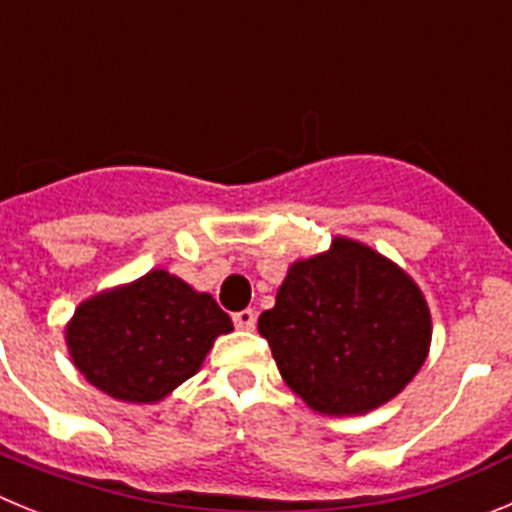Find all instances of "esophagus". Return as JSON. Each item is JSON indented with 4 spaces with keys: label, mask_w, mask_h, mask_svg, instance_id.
Instances as JSON below:
<instances>
[{
    "label": "esophagus",
    "mask_w": 512,
    "mask_h": 512,
    "mask_svg": "<svg viewBox=\"0 0 512 512\" xmlns=\"http://www.w3.org/2000/svg\"><path fill=\"white\" fill-rule=\"evenodd\" d=\"M233 323H235V328L253 330V328H256V310H251V307H246V310L235 312V315H233Z\"/></svg>",
    "instance_id": "1"
}]
</instances>
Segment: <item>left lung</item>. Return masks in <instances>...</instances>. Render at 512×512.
<instances>
[{"instance_id":"8db88e82","label":"left lung","mask_w":512,"mask_h":512,"mask_svg":"<svg viewBox=\"0 0 512 512\" xmlns=\"http://www.w3.org/2000/svg\"><path fill=\"white\" fill-rule=\"evenodd\" d=\"M279 374L315 413L361 415L405 390L431 346L418 284L351 238L295 261L259 318Z\"/></svg>"}]
</instances>
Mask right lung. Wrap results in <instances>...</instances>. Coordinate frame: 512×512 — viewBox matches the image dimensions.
<instances>
[{"label":"right lung","instance_id":"obj_1","mask_svg":"<svg viewBox=\"0 0 512 512\" xmlns=\"http://www.w3.org/2000/svg\"><path fill=\"white\" fill-rule=\"evenodd\" d=\"M228 312L164 269L76 307L66 346L89 384L122 402H158L200 372Z\"/></svg>","mask_w":512,"mask_h":512}]
</instances>
